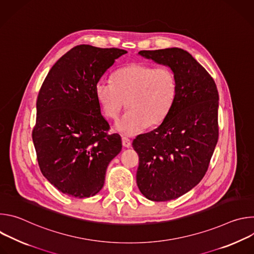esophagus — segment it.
<instances>
[{"label":"esophagus","mask_w":254,"mask_h":254,"mask_svg":"<svg viewBox=\"0 0 254 254\" xmlns=\"http://www.w3.org/2000/svg\"><path fill=\"white\" fill-rule=\"evenodd\" d=\"M122 141H123V146H124L125 148H130V147H131V140H130L129 138L124 136V137L122 138Z\"/></svg>","instance_id":"obj_1"}]
</instances>
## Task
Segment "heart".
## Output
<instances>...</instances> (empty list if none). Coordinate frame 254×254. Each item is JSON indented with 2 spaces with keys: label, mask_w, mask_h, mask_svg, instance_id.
<instances>
[{
  "label": "heart",
  "mask_w": 254,
  "mask_h": 254,
  "mask_svg": "<svg viewBox=\"0 0 254 254\" xmlns=\"http://www.w3.org/2000/svg\"><path fill=\"white\" fill-rule=\"evenodd\" d=\"M95 96L108 119H117L127 103L128 110L115 128L133 136L149 125H159L169 115L177 96V81L167 67L132 63L115 72L114 82L100 79L95 84Z\"/></svg>",
  "instance_id": "obj_1"
}]
</instances>
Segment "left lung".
<instances>
[{
	"label": "left lung",
	"instance_id": "obj_1",
	"mask_svg": "<svg viewBox=\"0 0 254 254\" xmlns=\"http://www.w3.org/2000/svg\"><path fill=\"white\" fill-rule=\"evenodd\" d=\"M138 54L168 66L177 96L172 110L154 130L132 142L138 154L136 184L149 200L179 198L205 176L218 140L219 95L213 78L187 51L173 47Z\"/></svg>",
	"mask_w": 254,
	"mask_h": 254
}]
</instances>
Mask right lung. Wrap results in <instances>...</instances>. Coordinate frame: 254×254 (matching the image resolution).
Masks as SVG:
<instances>
[{
    "label": "right lung",
    "mask_w": 254,
    "mask_h": 254,
    "mask_svg": "<svg viewBox=\"0 0 254 254\" xmlns=\"http://www.w3.org/2000/svg\"><path fill=\"white\" fill-rule=\"evenodd\" d=\"M127 51L78 45L50 69L38 94L32 137L43 176L63 194L88 198L104 184L122 151L118 133L101 115L95 84Z\"/></svg>",
    "instance_id": "obj_1"
}]
</instances>
